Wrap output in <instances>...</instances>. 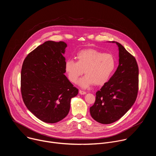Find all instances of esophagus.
Masks as SVG:
<instances>
[{"label":"esophagus","mask_w":156,"mask_h":156,"mask_svg":"<svg viewBox=\"0 0 156 156\" xmlns=\"http://www.w3.org/2000/svg\"><path fill=\"white\" fill-rule=\"evenodd\" d=\"M79 93H80V94H81V95H84V94H86V92H85V91H83V90H80V91H79Z\"/></svg>","instance_id":"1"}]
</instances>
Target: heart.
<instances>
[{"mask_svg":"<svg viewBox=\"0 0 156 156\" xmlns=\"http://www.w3.org/2000/svg\"><path fill=\"white\" fill-rule=\"evenodd\" d=\"M77 62L68 59L65 63V70L69 80L76 83L84 73L86 75L79 81L83 87L94 83L102 85L106 83L115 67L114 57L96 49H90L80 51L76 55Z\"/></svg>","mask_w":156,"mask_h":156,"instance_id":"heart-1","label":"heart"}]
</instances>
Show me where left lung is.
Wrapping results in <instances>:
<instances>
[{"label": "left lung", "mask_w": 156, "mask_h": 156, "mask_svg": "<svg viewBox=\"0 0 156 156\" xmlns=\"http://www.w3.org/2000/svg\"><path fill=\"white\" fill-rule=\"evenodd\" d=\"M119 64L117 70L104 83L90 107L92 118L102 124H110L122 117L135 103L138 91V66L135 58L119 42Z\"/></svg>", "instance_id": "1"}]
</instances>
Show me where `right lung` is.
Masks as SVG:
<instances>
[{
    "mask_svg": "<svg viewBox=\"0 0 156 156\" xmlns=\"http://www.w3.org/2000/svg\"><path fill=\"white\" fill-rule=\"evenodd\" d=\"M67 47L63 41H48L25 58L21 72V91L30 112L41 121L54 123L68 115L78 90L65 75Z\"/></svg>",
    "mask_w": 156,
    "mask_h": 156,
    "instance_id": "1",
    "label": "right lung"
}]
</instances>
